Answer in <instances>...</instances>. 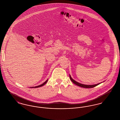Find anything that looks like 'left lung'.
I'll return each instance as SVG.
<instances>
[{
	"label": "left lung",
	"mask_w": 120,
	"mask_h": 120,
	"mask_svg": "<svg viewBox=\"0 0 120 120\" xmlns=\"http://www.w3.org/2000/svg\"><path fill=\"white\" fill-rule=\"evenodd\" d=\"M69 76H70V79L71 80V81L74 84H75V85H77V86H80V87H81L85 88H93V87H95V86H98V85H99L100 84H101V83H98V84L92 85H84V84H80V83H78V82H77V81H75V80H73V79L71 77L70 75Z\"/></svg>",
	"instance_id": "1"
}]
</instances>
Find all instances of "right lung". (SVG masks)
<instances>
[{
	"label": "right lung",
	"instance_id": "obj_1",
	"mask_svg": "<svg viewBox=\"0 0 120 120\" xmlns=\"http://www.w3.org/2000/svg\"><path fill=\"white\" fill-rule=\"evenodd\" d=\"M48 80H46L44 82V83H43L42 84H41V85H39V86H34V87H30V88H38V87H41V86H44V85H45V84L47 82V81H48Z\"/></svg>",
	"mask_w": 120,
	"mask_h": 120
}]
</instances>
